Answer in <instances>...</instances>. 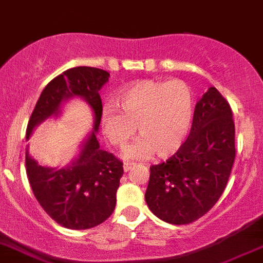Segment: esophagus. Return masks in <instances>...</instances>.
I'll return each instance as SVG.
<instances>
[{
	"label": "esophagus",
	"instance_id": "1",
	"mask_svg": "<svg viewBox=\"0 0 263 263\" xmlns=\"http://www.w3.org/2000/svg\"><path fill=\"white\" fill-rule=\"evenodd\" d=\"M134 166V164L133 162H129V161H125L124 162V171L125 172H129L130 169H132V167Z\"/></svg>",
	"mask_w": 263,
	"mask_h": 263
}]
</instances>
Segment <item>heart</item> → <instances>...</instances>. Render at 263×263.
Returning <instances> with one entry per match:
<instances>
[{"mask_svg":"<svg viewBox=\"0 0 263 263\" xmlns=\"http://www.w3.org/2000/svg\"><path fill=\"white\" fill-rule=\"evenodd\" d=\"M116 103L120 109L103 106L101 126L115 147H124L138 127L142 138L126 149L127 159H143L152 152L167 157L183 146L194 116L191 91L184 82L137 81L117 91Z\"/></svg>","mask_w":263,"mask_h":263,"instance_id":"obj_1","label":"heart"}]
</instances>
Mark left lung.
Wrapping results in <instances>:
<instances>
[{"mask_svg":"<svg viewBox=\"0 0 263 263\" xmlns=\"http://www.w3.org/2000/svg\"><path fill=\"white\" fill-rule=\"evenodd\" d=\"M235 154L231 107L216 87H209L195 107L183 146L166 161L149 166L144 195L149 211L172 224L199 219L226 189Z\"/></svg>","mask_w":263,"mask_h":263,"instance_id":"left-lung-1","label":"left lung"}]
</instances>
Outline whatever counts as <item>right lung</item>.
<instances>
[{
    "label": "right lung",
    "mask_w": 263,
    "mask_h": 263,
    "mask_svg": "<svg viewBox=\"0 0 263 263\" xmlns=\"http://www.w3.org/2000/svg\"><path fill=\"white\" fill-rule=\"evenodd\" d=\"M109 73L94 67H74L52 79L42 90L29 117L26 138L39 122L59 114V106L71 97L84 98L96 115L94 130L69 166L52 169L37 164L26 149L29 184L44 211L61 226L87 230L103 223L115 211L116 192L124 174L122 161L99 148L96 133L101 124V87Z\"/></svg>",
    "instance_id": "1"
}]
</instances>
